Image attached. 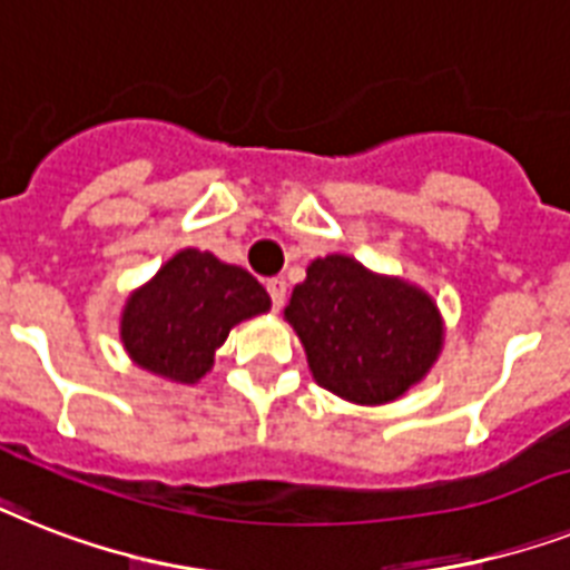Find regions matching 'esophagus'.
I'll use <instances>...</instances> for the list:
<instances>
[{"mask_svg":"<svg viewBox=\"0 0 570 570\" xmlns=\"http://www.w3.org/2000/svg\"><path fill=\"white\" fill-rule=\"evenodd\" d=\"M266 293H269V298H272V307H275V309L284 307V301H286V281H284V277H272V281H266Z\"/></svg>","mask_w":570,"mask_h":570,"instance_id":"obj_1","label":"esophagus"}]
</instances>
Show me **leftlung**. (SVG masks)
I'll return each instance as SVG.
<instances>
[{
    "label": "left lung",
    "mask_w": 570,
    "mask_h": 570,
    "mask_svg": "<svg viewBox=\"0 0 570 570\" xmlns=\"http://www.w3.org/2000/svg\"><path fill=\"white\" fill-rule=\"evenodd\" d=\"M286 322L318 386L354 404H386L419 383L442 348L436 304L415 286L331 254L293 289Z\"/></svg>",
    "instance_id": "1"
}]
</instances>
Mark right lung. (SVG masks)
<instances>
[{
  "label": "right lung",
  "mask_w": 570,
  "mask_h": 570,
  "mask_svg": "<svg viewBox=\"0 0 570 570\" xmlns=\"http://www.w3.org/2000/svg\"><path fill=\"white\" fill-rule=\"evenodd\" d=\"M269 295L239 266L210 252H178L128 298L122 342L137 365L175 383H196L230 327L269 309Z\"/></svg>",
  "instance_id": "obj_1"
}]
</instances>
